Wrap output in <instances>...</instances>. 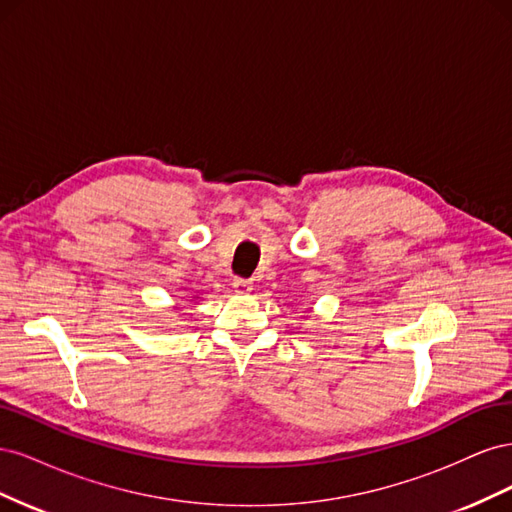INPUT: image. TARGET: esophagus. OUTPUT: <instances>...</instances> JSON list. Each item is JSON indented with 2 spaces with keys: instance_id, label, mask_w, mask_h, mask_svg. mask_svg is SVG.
<instances>
[{
  "instance_id": "obj_1",
  "label": "esophagus",
  "mask_w": 512,
  "mask_h": 512,
  "mask_svg": "<svg viewBox=\"0 0 512 512\" xmlns=\"http://www.w3.org/2000/svg\"><path fill=\"white\" fill-rule=\"evenodd\" d=\"M232 288H235L237 294H250L252 292V280H243V277H237L235 282H232Z\"/></svg>"
}]
</instances>
